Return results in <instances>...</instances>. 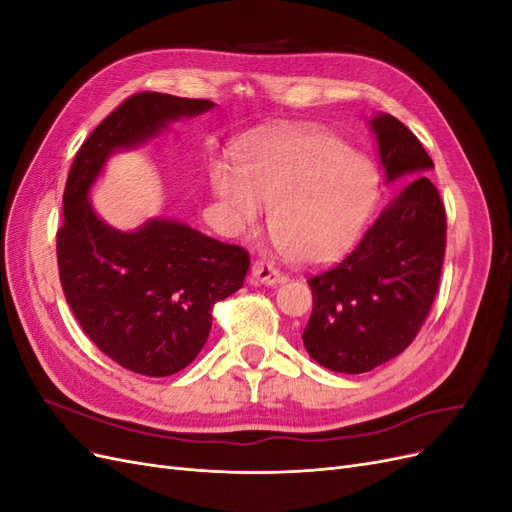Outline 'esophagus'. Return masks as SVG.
I'll list each match as a JSON object with an SVG mask.
<instances>
[{
  "label": "esophagus",
  "instance_id": "esophagus-1",
  "mask_svg": "<svg viewBox=\"0 0 512 512\" xmlns=\"http://www.w3.org/2000/svg\"><path fill=\"white\" fill-rule=\"evenodd\" d=\"M252 280L256 284H265V286H277L284 282V275L277 271L271 262L267 260H256L252 265Z\"/></svg>",
  "mask_w": 512,
  "mask_h": 512
}]
</instances>
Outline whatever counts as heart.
Segmentation results:
<instances>
[{
    "instance_id": "heart-1",
    "label": "heart",
    "mask_w": 512,
    "mask_h": 512,
    "mask_svg": "<svg viewBox=\"0 0 512 512\" xmlns=\"http://www.w3.org/2000/svg\"><path fill=\"white\" fill-rule=\"evenodd\" d=\"M239 170L218 166L211 183L241 226L265 205L271 235L303 265H327L359 241L378 203L380 177L369 158L333 134L286 132L245 143Z\"/></svg>"
}]
</instances>
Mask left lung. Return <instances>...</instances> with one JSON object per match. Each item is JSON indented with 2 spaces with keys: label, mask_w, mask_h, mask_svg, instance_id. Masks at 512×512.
Instances as JSON below:
<instances>
[{
  "label": "left lung",
  "mask_w": 512,
  "mask_h": 512,
  "mask_svg": "<svg viewBox=\"0 0 512 512\" xmlns=\"http://www.w3.org/2000/svg\"><path fill=\"white\" fill-rule=\"evenodd\" d=\"M386 183L410 177L361 243L333 269L309 277L314 309L303 346L322 367L363 374L395 359L421 331L436 299L446 213L429 181L431 158L393 115L371 119Z\"/></svg>",
  "instance_id": "8db88e82"
}]
</instances>
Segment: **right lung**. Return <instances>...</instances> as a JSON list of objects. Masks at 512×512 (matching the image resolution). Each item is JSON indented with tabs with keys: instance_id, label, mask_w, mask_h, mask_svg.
Returning a JSON list of instances; mask_svg holds the SVG:
<instances>
[{
	"instance_id": "1",
	"label": "right lung",
	"mask_w": 512,
	"mask_h": 512,
	"mask_svg": "<svg viewBox=\"0 0 512 512\" xmlns=\"http://www.w3.org/2000/svg\"><path fill=\"white\" fill-rule=\"evenodd\" d=\"M209 100L143 91L87 136L72 162L57 230L59 280L87 337L115 363L164 378L188 367L211 331V309L243 286L250 254L175 220L121 232L98 218L89 190L119 149L143 145Z\"/></svg>"
}]
</instances>
